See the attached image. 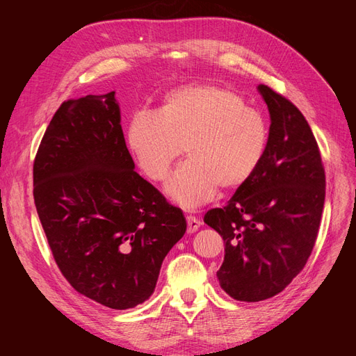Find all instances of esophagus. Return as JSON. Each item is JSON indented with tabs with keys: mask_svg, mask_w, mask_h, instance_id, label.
<instances>
[{
	"mask_svg": "<svg viewBox=\"0 0 356 356\" xmlns=\"http://www.w3.org/2000/svg\"><path fill=\"white\" fill-rule=\"evenodd\" d=\"M186 220H187V225H188V227H187L188 233H195L200 227V224H202L200 220H197L196 217H193V215H187Z\"/></svg>",
	"mask_w": 356,
	"mask_h": 356,
	"instance_id": "1",
	"label": "esophagus"
}]
</instances>
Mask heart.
Masks as SVG:
<instances>
[{"label": "heart", "mask_w": 356, "mask_h": 356, "mask_svg": "<svg viewBox=\"0 0 356 356\" xmlns=\"http://www.w3.org/2000/svg\"><path fill=\"white\" fill-rule=\"evenodd\" d=\"M268 123L241 95L218 86H186L166 95L159 111H136L127 141L138 166L165 181L186 147L187 160L172 174L166 193L193 209L211 202L218 187L250 181L268 147Z\"/></svg>", "instance_id": "b5f03b06"}]
</instances>
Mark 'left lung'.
<instances>
[{
  "label": "left lung",
  "instance_id": "8db88e82",
  "mask_svg": "<svg viewBox=\"0 0 356 356\" xmlns=\"http://www.w3.org/2000/svg\"><path fill=\"white\" fill-rule=\"evenodd\" d=\"M258 90L272 120L263 163L225 207L203 218L225 243L221 288L248 303L279 294L303 270L325 202L324 163L305 115L268 86Z\"/></svg>",
  "mask_w": 356,
  "mask_h": 356
}]
</instances>
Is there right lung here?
<instances>
[{
	"label": "right lung",
	"instance_id": "1",
	"mask_svg": "<svg viewBox=\"0 0 356 356\" xmlns=\"http://www.w3.org/2000/svg\"><path fill=\"white\" fill-rule=\"evenodd\" d=\"M114 92L62 102L34 160V202L53 258L77 293L131 309L154 293L187 230L181 209L139 177Z\"/></svg>",
	"mask_w": 356,
	"mask_h": 356
}]
</instances>
